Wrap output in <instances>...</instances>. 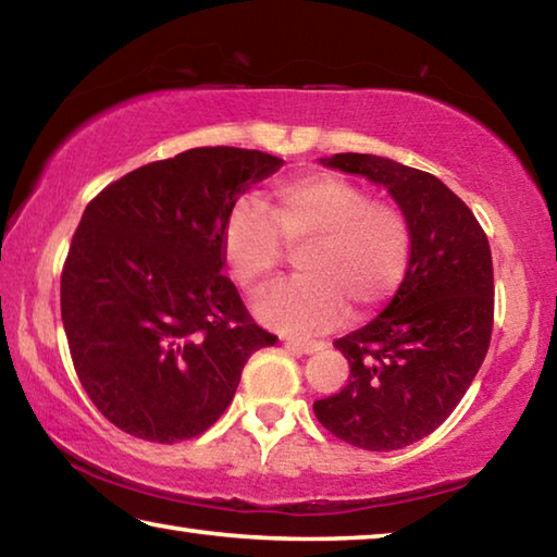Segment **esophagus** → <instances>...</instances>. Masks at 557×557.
I'll return each mask as SVG.
<instances>
[{
    "instance_id": "obj_1",
    "label": "esophagus",
    "mask_w": 557,
    "mask_h": 557,
    "mask_svg": "<svg viewBox=\"0 0 557 557\" xmlns=\"http://www.w3.org/2000/svg\"><path fill=\"white\" fill-rule=\"evenodd\" d=\"M285 346L297 354H317L319 348H324L322 342H301V338H285Z\"/></svg>"
}]
</instances>
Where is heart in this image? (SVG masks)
<instances>
[{"instance_id": "b5f03b06", "label": "heart", "mask_w": 557, "mask_h": 557, "mask_svg": "<svg viewBox=\"0 0 557 557\" xmlns=\"http://www.w3.org/2000/svg\"><path fill=\"white\" fill-rule=\"evenodd\" d=\"M299 248L305 275L272 287L256 301L262 324L285 334L334 326L346 307L363 317L383 305L408 272L412 231L400 209L371 201L361 186L336 174H309L280 184L272 209L243 196L223 221L225 265L245 289H258Z\"/></svg>"}]
</instances>
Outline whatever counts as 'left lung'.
Returning <instances> with one entry per match:
<instances>
[{"mask_svg":"<svg viewBox=\"0 0 557 557\" xmlns=\"http://www.w3.org/2000/svg\"><path fill=\"white\" fill-rule=\"evenodd\" d=\"M319 162L383 186L410 223L412 256L388 307L334 342L351 375L314 403V414L354 447L403 449L449 418L482 369L494 326L492 250L437 176L375 154Z\"/></svg>","mask_w":557,"mask_h":557,"instance_id":"8db88e82","label":"left lung"}]
</instances>
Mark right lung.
I'll list each match as a JSON object with an SVG mask.
<instances>
[{
  "label": "right lung",
  "mask_w": 557,
  "mask_h": 557,
  "mask_svg": "<svg viewBox=\"0 0 557 557\" xmlns=\"http://www.w3.org/2000/svg\"><path fill=\"white\" fill-rule=\"evenodd\" d=\"M282 164L258 149H186L117 178L83 211L61 319L88 398L127 435H201L231 405L245 361L277 342L221 275V235L245 188Z\"/></svg>",
  "instance_id": "obj_1"
}]
</instances>
